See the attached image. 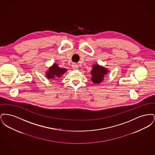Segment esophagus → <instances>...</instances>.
<instances>
[{"label": "esophagus", "instance_id": "34e87169", "mask_svg": "<svg viewBox=\"0 0 155 155\" xmlns=\"http://www.w3.org/2000/svg\"><path fill=\"white\" fill-rule=\"evenodd\" d=\"M72 68L73 70H77V68H78V67L76 64H73V65H72Z\"/></svg>", "mask_w": 155, "mask_h": 155}]
</instances>
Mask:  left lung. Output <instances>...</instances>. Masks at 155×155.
Segmentation results:
<instances>
[{
  "mask_svg": "<svg viewBox=\"0 0 155 155\" xmlns=\"http://www.w3.org/2000/svg\"><path fill=\"white\" fill-rule=\"evenodd\" d=\"M108 70L98 64H94L92 66V70L91 71L92 75L91 80L94 84H100L103 81L106 75L108 73Z\"/></svg>",
  "mask_w": 155,
  "mask_h": 155,
  "instance_id": "obj_1",
  "label": "left lung"
}]
</instances>
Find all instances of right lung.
<instances>
[{
	"mask_svg": "<svg viewBox=\"0 0 155 155\" xmlns=\"http://www.w3.org/2000/svg\"><path fill=\"white\" fill-rule=\"evenodd\" d=\"M67 69L59 67L57 64H53L52 66L49 68L48 71L46 73V77L48 79H58L67 71ZM56 78L55 79V78Z\"/></svg>",
	"mask_w": 155,
	"mask_h": 155,
	"instance_id": "add662e5",
	"label": "right lung"
}]
</instances>
